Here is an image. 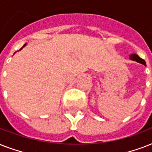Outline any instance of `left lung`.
Instances as JSON below:
<instances>
[{
    "label": "left lung",
    "instance_id": "left-lung-1",
    "mask_svg": "<svg viewBox=\"0 0 152 152\" xmlns=\"http://www.w3.org/2000/svg\"><path fill=\"white\" fill-rule=\"evenodd\" d=\"M129 58L131 60H132V61H136L139 62L140 64H143L144 65H146V62H145V61H144V59L140 58V57L137 54H136V53H133V54L130 55Z\"/></svg>",
    "mask_w": 152,
    "mask_h": 152
}]
</instances>
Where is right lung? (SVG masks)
Masks as SVG:
<instances>
[{
	"instance_id": "obj_1",
	"label": "right lung",
	"mask_w": 152,
	"mask_h": 152,
	"mask_svg": "<svg viewBox=\"0 0 152 152\" xmlns=\"http://www.w3.org/2000/svg\"><path fill=\"white\" fill-rule=\"evenodd\" d=\"M26 45H27V44H24V45H23V46L22 48L20 49V50H22V49H23V47H24V46H26Z\"/></svg>"
}]
</instances>
